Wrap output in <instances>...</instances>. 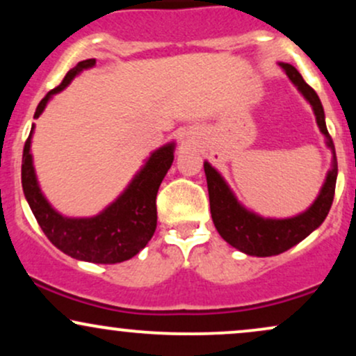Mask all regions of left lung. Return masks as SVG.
I'll list each match as a JSON object with an SVG mask.
<instances>
[{
    "label": "left lung",
    "instance_id": "8db88e82",
    "mask_svg": "<svg viewBox=\"0 0 356 356\" xmlns=\"http://www.w3.org/2000/svg\"><path fill=\"white\" fill-rule=\"evenodd\" d=\"M280 67L283 68L288 79L296 85L298 90L303 93L305 99L313 107L316 124L320 127L323 136L326 137V145L333 152V167L326 175L320 195L308 211L301 212L295 218L269 219L261 218V216L241 206L218 170L209 162H204V172H206L207 189H209L211 214L216 229L226 243L249 256L264 257L281 254V252L288 251L289 248L296 246L306 236L312 234L328 216L334 197V186H337V154H334V144L330 137L328 129H326L321 102L318 99L316 92L306 83L293 65L280 63Z\"/></svg>",
    "mask_w": 356,
    "mask_h": 356
}]
</instances>
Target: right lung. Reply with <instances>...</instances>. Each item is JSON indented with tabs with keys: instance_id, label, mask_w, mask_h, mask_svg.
<instances>
[{
	"instance_id": "add662e5",
	"label": "right lung",
	"mask_w": 356,
	"mask_h": 356,
	"mask_svg": "<svg viewBox=\"0 0 356 356\" xmlns=\"http://www.w3.org/2000/svg\"><path fill=\"white\" fill-rule=\"evenodd\" d=\"M95 65V58L80 61L65 75L56 88L50 90L36 107L35 118L42 115L51 95L58 93L76 73ZM33 134V129H31ZM31 134L24 142L22 186L40 227L53 246L65 254L97 264H115L130 259L144 249L157 227L155 197L162 179L174 161V144H167L150 155L124 194L95 218H63L48 204L36 181L33 159L30 154Z\"/></svg>"
}]
</instances>
